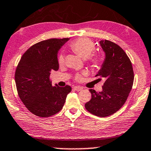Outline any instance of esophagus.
<instances>
[{
  "instance_id": "esophagus-1",
  "label": "esophagus",
  "mask_w": 151,
  "mask_h": 151,
  "mask_svg": "<svg viewBox=\"0 0 151 151\" xmlns=\"http://www.w3.org/2000/svg\"><path fill=\"white\" fill-rule=\"evenodd\" d=\"M73 89L77 91H81L83 89L82 87H80V86H75L73 87Z\"/></svg>"
}]
</instances>
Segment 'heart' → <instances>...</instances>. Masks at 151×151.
<instances>
[{
    "label": "heart",
    "mask_w": 151,
    "mask_h": 151,
    "mask_svg": "<svg viewBox=\"0 0 151 151\" xmlns=\"http://www.w3.org/2000/svg\"><path fill=\"white\" fill-rule=\"evenodd\" d=\"M70 47L71 50L74 53L80 56L82 58H88V62L94 67H99L102 63V57L99 53H94L95 50V43L88 38H79L74 40L70 43ZM58 64L60 66L64 65L65 58L63 55H60L58 59ZM83 74H79L76 75L75 80L80 81L82 79Z\"/></svg>",
    "instance_id": "obj_1"
}]
</instances>
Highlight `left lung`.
I'll return each instance as SVG.
<instances>
[{
	"label": "left lung",
	"mask_w": 151,
	"mask_h": 151,
	"mask_svg": "<svg viewBox=\"0 0 151 151\" xmlns=\"http://www.w3.org/2000/svg\"><path fill=\"white\" fill-rule=\"evenodd\" d=\"M105 61L96 77L105 79L103 91L90 89L91 99L85 104L90 113L105 117L115 113L124 105L133 86L134 74L132 62L124 50L115 43L102 40Z\"/></svg>",
	"instance_id": "1"
}]
</instances>
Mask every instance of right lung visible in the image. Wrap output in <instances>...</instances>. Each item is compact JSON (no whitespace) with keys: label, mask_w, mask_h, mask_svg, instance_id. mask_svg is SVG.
Segmentation results:
<instances>
[{"label":"right lung","mask_w":151,"mask_h":151,"mask_svg":"<svg viewBox=\"0 0 151 151\" xmlns=\"http://www.w3.org/2000/svg\"><path fill=\"white\" fill-rule=\"evenodd\" d=\"M69 40L50 39L36 43L27 49L14 74L19 99L29 111L39 117H48L63 108L72 91L66 85L52 86L50 72L59 68L58 51Z\"/></svg>","instance_id":"1"}]
</instances>
